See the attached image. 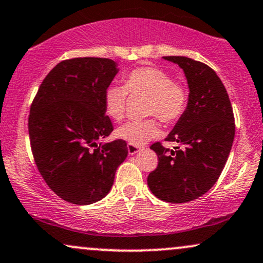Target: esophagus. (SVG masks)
I'll list each match as a JSON object with an SVG mask.
<instances>
[{
	"label": "esophagus",
	"mask_w": 263,
	"mask_h": 263,
	"mask_svg": "<svg viewBox=\"0 0 263 263\" xmlns=\"http://www.w3.org/2000/svg\"><path fill=\"white\" fill-rule=\"evenodd\" d=\"M140 149H141V147L134 146V144H129V143L127 144V151H128L129 155H136L137 152H140Z\"/></svg>",
	"instance_id": "1"
}]
</instances>
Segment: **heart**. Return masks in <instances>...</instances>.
Segmentation results:
<instances>
[{"label": "heart", "instance_id": "heart-1", "mask_svg": "<svg viewBox=\"0 0 263 263\" xmlns=\"http://www.w3.org/2000/svg\"><path fill=\"white\" fill-rule=\"evenodd\" d=\"M128 92L149 96L146 114L156 116L164 123L177 122L185 112L189 101L186 86L173 81L167 71L153 66H142L126 75L125 86L111 85L105 91V110L114 121L119 122L125 117ZM157 135L158 125L153 119L129 121L116 129L120 140L134 146H142Z\"/></svg>", "mask_w": 263, "mask_h": 263}]
</instances>
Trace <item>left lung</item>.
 I'll return each mask as SVG.
<instances>
[{
	"label": "left lung",
	"instance_id": "obj_1",
	"mask_svg": "<svg viewBox=\"0 0 263 263\" xmlns=\"http://www.w3.org/2000/svg\"><path fill=\"white\" fill-rule=\"evenodd\" d=\"M183 69L189 86L185 112L165 141L180 147L151 146L158 165L147 178L151 192L167 203H186L205 194L225 167L235 137L230 99L215 71L186 57H163Z\"/></svg>",
	"mask_w": 263,
	"mask_h": 263
}]
</instances>
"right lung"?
<instances>
[{
	"label": "right lung",
	"instance_id": "obj_1",
	"mask_svg": "<svg viewBox=\"0 0 263 263\" xmlns=\"http://www.w3.org/2000/svg\"><path fill=\"white\" fill-rule=\"evenodd\" d=\"M119 73L107 58L63 60L45 77L32 102L28 132L45 183L63 200L89 205L106 197L127 143L99 142L114 131L104 96Z\"/></svg>",
	"mask_w": 263,
	"mask_h": 263
}]
</instances>
